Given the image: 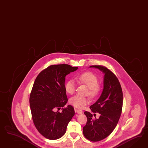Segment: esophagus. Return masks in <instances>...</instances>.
I'll use <instances>...</instances> for the list:
<instances>
[{"label":"esophagus","instance_id":"1","mask_svg":"<svg viewBox=\"0 0 148 148\" xmlns=\"http://www.w3.org/2000/svg\"><path fill=\"white\" fill-rule=\"evenodd\" d=\"M74 110H75V112L77 113V114H82V110H78V109L75 108V109H74Z\"/></svg>","mask_w":148,"mask_h":148}]
</instances>
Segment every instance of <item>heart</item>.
Here are the masks:
<instances>
[{
    "label": "heart",
    "mask_w": 148,
    "mask_h": 148,
    "mask_svg": "<svg viewBox=\"0 0 148 148\" xmlns=\"http://www.w3.org/2000/svg\"><path fill=\"white\" fill-rule=\"evenodd\" d=\"M76 80L78 82L85 85L88 87V94L91 98H94L98 95L100 91V87L98 85V77L91 72H85L76 75ZM64 88L68 94H73L76 88V84L73 79L68 80ZM70 103L77 108H83L88 103L89 100L86 97L79 95H75L69 100Z\"/></svg>",
    "instance_id": "1"
}]
</instances>
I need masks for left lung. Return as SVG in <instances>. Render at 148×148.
Segmentation results:
<instances>
[{"label": "left lung", "instance_id": "left-lung-1", "mask_svg": "<svg viewBox=\"0 0 148 148\" xmlns=\"http://www.w3.org/2000/svg\"><path fill=\"white\" fill-rule=\"evenodd\" d=\"M90 67L98 69L104 74L103 90L97 101L90 106L92 112H98L100 116L93 119L90 112H84L87 121L83 134L87 139L98 142L106 138L116 127L121 115L123 97L119 80L111 71L101 66Z\"/></svg>", "mask_w": 148, "mask_h": 148}]
</instances>
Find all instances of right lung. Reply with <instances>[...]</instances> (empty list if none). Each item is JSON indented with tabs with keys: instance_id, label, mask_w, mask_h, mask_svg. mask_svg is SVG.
<instances>
[{
	"instance_id": "1",
	"label": "right lung",
	"mask_w": 148,
	"mask_h": 148,
	"mask_svg": "<svg viewBox=\"0 0 148 148\" xmlns=\"http://www.w3.org/2000/svg\"><path fill=\"white\" fill-rule=\"evenodd\" d=\"M78 67L62 64L51 65L37 76L30 95V106L34 125L42 136L55 140L62 137L69 122L75 114L74 108L68 105L64 88L66 76Z\"/></svg>"
}]
</instances>
